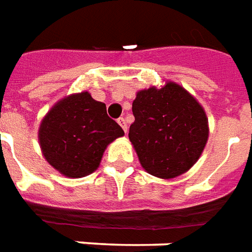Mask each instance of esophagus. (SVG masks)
I'll return each instance as SVG.
<instances>
[{
  "instance_id": "obj_1",
  "label": "esophagus",
  "mask_w": 252,
  "mask_h": 252,
  "mask_svg": "<svg viewBox=\"0 0 252 252\" xmlns=\"http://www.w3.org/2000/svg\"><path fill=\"white\" fill-rule=\"evenodd\" d=\"M117 123H119V126L124 129V132L126 133V131H128V126H126V121L124 117H120V119H117Z\"/></svg>"
}]
</instances>
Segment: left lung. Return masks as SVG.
<instances>
[{
    "instance_id": "1",
    "label": "left lung",
    "mask_w": 252,
    "mask_h": 252,
    "mask_svg": "<svg viewBox=\"0 0 252 252\" xmlns=\"http://www.w3.org/2000/svg\"><path fill=\"white\" fill-rule=\"evenodd\" d=\"M132 112L135 121L128 136L147 172L172 179L196 163L208 139V120L186 89L167 83L140 91Z\"/></svg>"
}]
</instances>
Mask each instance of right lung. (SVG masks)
<instances>
[{"instance_id":"right-lung-1","label":"right lung","mask_w":252,"mask_h":252,"mask_svg":"<svg viewBox=\"0 0 252 252\" xmlns=\"http://www.w3.org/2000/svg\"><path fill=\"white\" fill-rule=\"evenodd\" d=\"M123 135V128L107 115L105 104L83 92L48 112L38 139L53 168L68 178H83L97 169L107 145Z\"/></svg>"}]
</instances>
